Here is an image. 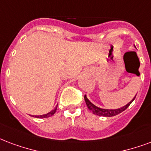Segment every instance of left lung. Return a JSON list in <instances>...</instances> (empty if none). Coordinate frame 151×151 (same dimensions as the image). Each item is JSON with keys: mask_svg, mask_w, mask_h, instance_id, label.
<instances>
[{"mask_svg": "<svg viewBox=\"0 0 151 151\" xmlns=\"http://www.w3.org/2000/svg\"><path fill=\"white\" fill-rule=\"evenodd\" d=\"M135 96H134V98L132 99V101H130L129 103L127 104L124 105V107H122V108H120V109H101V108H98V107H96V105H94L93 103H91L90 101H89V100L87 98L86 95H85V97H84V98H85V101H86V105H87V107H88V109H89L93 113L96 115V116H100L111 117V116H116V115H118V114L119 113H121L122 111H124L125 109H127L130 104L132 103V101L134 100Z\"/></svg>", "mask_w": 151, "mask_h": 151, "instance_id": "1", "label": "left lung"}]
</instances>
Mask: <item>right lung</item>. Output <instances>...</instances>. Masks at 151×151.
Wrapping results in <instances>:
<instances>
[{
  "instance_id": "1",
  "label": "right lung",
  "mask_w": 151,
  "mask_h": 151,
  "mask_svg": "<svg viewBox=\"0 0 151 151\" xmlns=\"http://www.w3.org/2000/svg\"><path fill=\"white\" fill-rule=\"evenodd\" d=\"M56 110H57V107L55 108L54 110H52V111H50V112H48V113L47 114H44V115H41V116H35L34 117H35V118H47V117H50V116H52L55 113V111H56Z\"/></svg>"
}]
</instances>
